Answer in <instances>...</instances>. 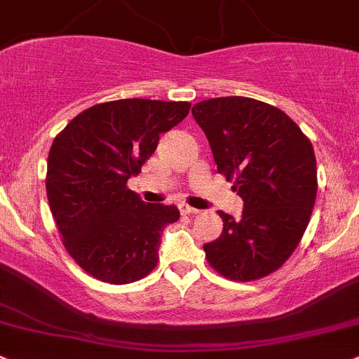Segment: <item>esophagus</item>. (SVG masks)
<instances>
[{
	"mask_svg": "<svg viewBox=\"0 0 359 359\" xmlns=\"http://www.w3.org/2000/svg\"><path fill=\"white\" fill-rule=\"evenodd\" d=\"M178 207H180L181 214H197L198 212V209H195V207L184 204V202H183V204H180Z\"/></svg>",
	"mask_w": 359,
	"mask_h": 359,
	"instance_id": "1",
	"label": "esophagus"
}]
</instances>
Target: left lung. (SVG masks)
I'll list each match as a JSON object with an SVG mask.
<instances>
[{
  "label": "left lung",
  "mask_w": 359,
  "mask_h": 359,
  "mask_svg": "<svg viewBox=\"0 0 359 359\" xmlns=\"http://www.w3.org/2000/svg\"><path fill=\"white\" fill-rule=\"evenodd\" d=\"M191 114L209 140L217 172L235 180L243 201L238 219L219 210L223 231L204 245L207 262L235 282L268 276L292 256L315 207L311 142L285 112L254 98L204 100Z\"/></svg>",
  "instance_id": "1"
}]
</instances>
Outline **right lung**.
<instances>
[{
	"instance_id": "1",
	"label": "right lung",
	"mask_w": 359,
	"mask_h": 359,
	"mask_svg": "<svg viewBox=\"0 0 359 359\" xmlns=\"http://www.w3.org/2000/svg\"><path fill=\"white\" fill-rule=\"evenodd\" d=\"M188 102L128 98L98 103L55 136L48 155L50 210L74 261L102 282L124 285L157 266L161 231L176 205L145 204L126 187L158 136L190 112Z\"/></svg>"
}]
</instances>
